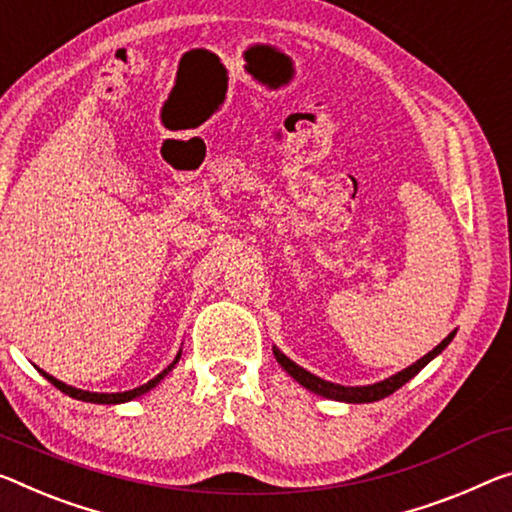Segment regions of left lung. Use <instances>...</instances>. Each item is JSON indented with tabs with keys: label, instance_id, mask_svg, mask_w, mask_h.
<instances>
[{
	"label": "left lung",
	"instance_id": "obj_1",
	"mask_svg": "<svg viewBox=\"0 0 512 512\" xmlns=\"http://www.w3.org/2000/svg\"><path fill=\"white\" fill-rule=\"evenodd\" d=\"M453 337H456V330L449 332V335H446L442 342L433 348V351H428L424 358H419L415 364H410V367H405L403 371L394 373V376L378 380V383H373V385H355V387L337 385V383H330V380L314 376V373H310L307 369L298 367L294 360H289L278 346H273V355H275V360H278L280 367L285 369L289 376L296 380V383H300L305 389H310V392L316 396H323V399H332V401H342V403H373V401L385 399V396H389V394H394L396 389L403 387L408 380L415 378L428 362L435 360L437 355H440L444 348L453 342Z\"/></svg>",
	"mask_w": 512,
	"mask_h": 512
}]
</instances>
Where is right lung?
Masks as SVG:
<instances>
[{"mask_svg": "<svg viewBox=\"0 0 512 512\" xmlns=\"http://www.w3.org/2000/svg\"><path fill=\"white\" fill-rule=\"evenodd\" d=\"M180 358H182V351H177V355H175V360L168 364V367L159 373V376H154L152 380H148V383L145 385H141V387H134V389H127V392H116V394H100V392H86V389H79V387H72V385H66V383H61L59 378H54V376H50V373H45L43 369H38L40 373H43V376L50 380V383L56 387V389H61L63 394H68V396H72V399H77V401H86V403H102V405H116V403H127V401H134V399H139V396H143V394H148L150 389H154L157 387L161 380H164L170 371L175 369V364L180 362Z\"/></svg>", "mask_w": 512, "mask_h": 512, "instance_id": "1", "label": "right lung"}]
</instances>
